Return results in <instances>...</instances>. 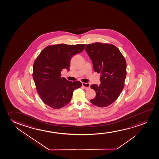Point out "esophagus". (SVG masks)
I'll list each match as a JSON object with an SVG mask.
<instances>
[{"mask_svg":"<svg viewBox=\"0 0 159 159\" xmlns=\"http://www.w3.org/2000/svg\"><path fill=\"white\" fill-rule=\"evenodd\" d=\"M82 85L86 90H88V89H90V84L89 83H82Z\"/></svg>","mask_w":159,"mask_h":159,"instance_id":"esophagus-1","label":"esophagus"}]
</instances>
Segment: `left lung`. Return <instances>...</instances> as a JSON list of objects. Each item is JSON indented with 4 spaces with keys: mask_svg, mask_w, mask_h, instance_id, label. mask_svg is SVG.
Here are the masks:
<instances>
[{
    "mask_svg": "<svg viewBox=\"0 0 159 159\" xmlns=\"http://www.w3.org/2000/svg\"><path fill=\"white\" fill-rule=\"evenodd\" d=\"M85 50L92 61L94 70L101 74V84L91 85L96 92L91 103L99 107H107L118 99L124 89L126 60L118 48L110 43L88 44Z\"/></svg>",
    "mask_w": 159,
    "mask_h": 159,
    "instance_id": "obj_1",
    "label": "left lung"
}]
</instances>
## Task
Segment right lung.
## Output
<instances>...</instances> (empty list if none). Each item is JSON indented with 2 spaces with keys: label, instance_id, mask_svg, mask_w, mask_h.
Returning a JSON list of instances; mask_svg holds the SVG:
<instances>
[{
  "label": "right lung",
  "instance_id": "right-lung-1",
  "mask_svg": "<svg viewBox=\"0 0 159 159\" xmlns=\"http://www.w3.org/2000/svg\"><path fill=\"white\" fill-rule=\"evenodd\" d=\"M85 44L67 45L64 43L48 46L40 52L33 64V80L41 100L54 109L67 105L75 89L82 84L61 77V72L69 70L72 57L83 51Z\"/></svg>",
  "mask_w": 159,
  "mask_h": 159
}]
</instances>
